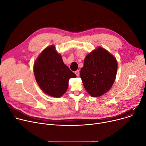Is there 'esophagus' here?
<instances>
[{
    "instance_id": "obj_1",
    "label": "esophagus",
    "mask_w": 146,
    "mask_h": 146,
    "mask_svg": "<svg viewBox=\"0 0 146 146\" xmlns=\"http://www.w3.org/2000/svg\"><path fill=\"white\" fill-rule=\"evenodd\" d=\"M74 73L76 74V76H79V70H78L75 71V72H74Z\"/></svg>"
}]
</instances>
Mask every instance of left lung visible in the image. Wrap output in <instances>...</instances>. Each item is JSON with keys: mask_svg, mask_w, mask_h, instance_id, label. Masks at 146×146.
<instances>
[{"mask_svg": "<svg viewBox=\"0 0 146 146\" xmlns=\"http://www.w3.org/2000/svg\"><path fill=\"white\" fill-rule=\"evenodd\" d=\"M117 61L105 48L98 47L84 60L80 78L88 94L92 97L103 95L112 86L117 73Z\"/></svg>", "mask_w": 146, "mask_h": 146, "instance_id": "left-lung-1", "label": "left lung"}]
</instances>
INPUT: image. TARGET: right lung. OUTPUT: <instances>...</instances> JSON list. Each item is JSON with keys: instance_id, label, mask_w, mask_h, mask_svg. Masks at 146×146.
<instances>
[{"instance_id": "right-lung-1", "label": "right lung", "mask_w": 146, "mask_h": 146, "mask_svg": "<svg viewBox=\"0 0 146 146\" xmlns=\"http://www.w3.org/2000/svg\"><path fill=\"white\" fill-rule=\"evenodd\" d=\"M34 73L38 86L50 96L60 98L67 90L68 80L76 76L64 64L54 45L46 47L37 57Z\"/></svg>"}]
</instances>
